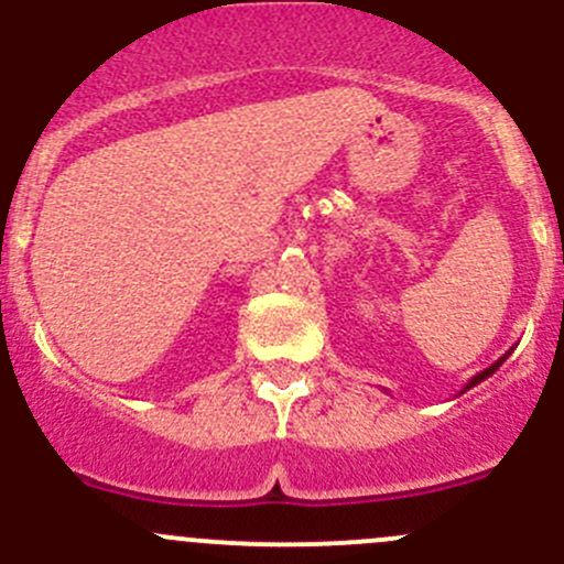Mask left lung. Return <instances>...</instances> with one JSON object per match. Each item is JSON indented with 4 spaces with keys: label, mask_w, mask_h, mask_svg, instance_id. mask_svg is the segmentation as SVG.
Instances as JSON below:
<instances>
[{
    "label": "left lung",
    "mask_w": 564,
    "mask_h": 564,
    "mask_svg": "<svg viewBox=\"0 0 564 564\" xmlns=\"http://www.w3.org/2000/svg\"><path fill=\"white\" fill-rule=\"evenodd\" d=\"M508 355H510V351H508ZM508 355H505V357H499V360H497V362H491V366H488V368H486V371H480V373H477V377H471V379H469V382H466V384H464V390H460V392H466V390H469V388H475V384L486 382V379H488V377H491V373H494V371H497V368H499V366H502V362H505V360H508Z\"/></svg>",
    "instance_id": "left-lung-1"
}]
</instances>
